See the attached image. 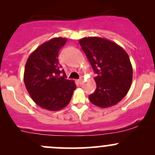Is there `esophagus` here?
I'll return each instance as SVG.
<instances>
[{
    "mask_svg": "<svg viewBox=\"0 0 155 155\" xmlns=\"http://www.w3.org/2000/svg\"><path fill=\"white\" fill-rule=\"evenodd\" d=\"M78 83L79 84V85H81V84H82L84 82V81H83V79H82V78H81V79H78Z\"/></svg>",
    "mask_w": 155,
    "mask_h": 155,
    "instance_id": "1",
    "label": "esophagus"
}]
</instances>
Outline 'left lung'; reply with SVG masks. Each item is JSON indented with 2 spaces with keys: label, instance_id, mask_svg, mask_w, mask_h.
<instances>
[{
  "label": "left lung",
  "instance_id": "8db88e82",
  "mask_svg": "<svg viewBox=\"0 0 155 155\" xmlns=\"http://www.w3.org/2000/svg\"><path fill=\"white\" fill-rule=\"evenodd\" d=\"M79 43L97 74V88L89 95L90 101L101 108L117 104L126 96L132 82L133 68L127 53L101 37H84Z\"/></svg>",
  "mask_w": 155,
  "mask_h": 155
}]
</instances>
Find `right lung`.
<instances>
[{
    "label": "right lung",
    "instance_id": "add662e5",
    "mask_svg": "<svg viewBox=\"0 0 155 155\" xmlns=\"http://www.w3.org/2000/svg\"><path fill=\"white\" fill-rule=\"evenodd\" d=\"M68 41L55 37L40 45L26 62L24 82L30 96L37 105L49 111L66 107L76 85L67 76L58 61V52ZM63 76H61V73Z\"/></svg>",
    "mask_w": 155,
    "mask_h": 155
}]
</instances>
